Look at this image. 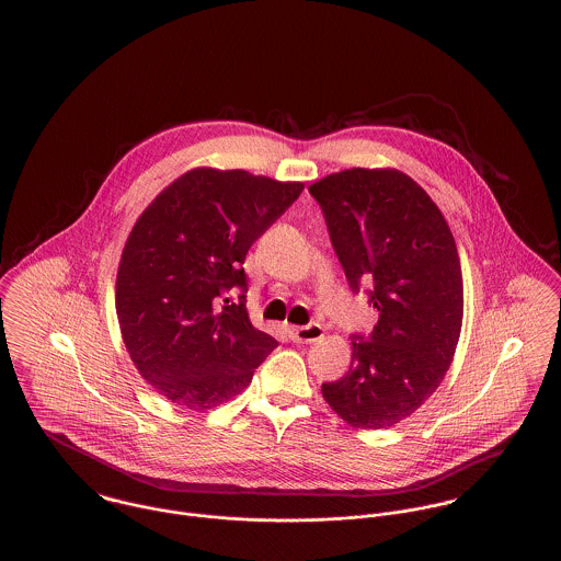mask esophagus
I'll return each mask as SVG.
<instances>
[{
  "label": "esophagus",
  "instance_id": "34e87169",
  "mask_svg": "<svg viewBox=\"0 0 561 561\" xmlns=\"http://www.w3.org/2000/svg\"><path fill=\"white\" fill-rule=\"evenodd\" d=\"M288 334L293 339L294 343H302V345H309V343H316L323 336V328L320 323H307V325H290L288 328Z\"/></svg>",
  "mask_w": 561,
  "mask_h": 561
}]
</instances>
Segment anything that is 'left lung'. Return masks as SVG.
<instances>
[{"instance_id": "8db88e82", "label": "left lung", "mask_w": 561, "mask_h": 561, "mask_svg": "<svg viewBox=\"0 0 561 561\" xmlns=\"http://www.w3.org/2000/svg\"><path fill=\"white\" fill-rule=\"evenodd\" d=\"M348 288L368 284L378 321L353 334L348 373L321 385L351 427L387 428L433 396L462 325L453 231L427 191L400 170L351 168L313 183Z\"/></svg>"}]
</instances>
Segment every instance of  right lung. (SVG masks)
Wrapping results in <instances>:
<instances>
[{
	"instance_id": "obj_1",
	"label": "right lung",
	"mask_w": 561,
	"mask_h": 561,
	"mask_svg": "<svg viewBox=\"0 0 561 561\" xmlns=\"http://www.w3.org/2000/svg\"><path fill=\"white\" fill-rule=\"evenodd\" d=\"M302 183L197 168L138 216L115 284L122 339L165 400L210 410L243 391L277 341L245 309L250 245L298 199ZM240 289L239 302L224 298Z\"/></svg>"
}]
</instances>
